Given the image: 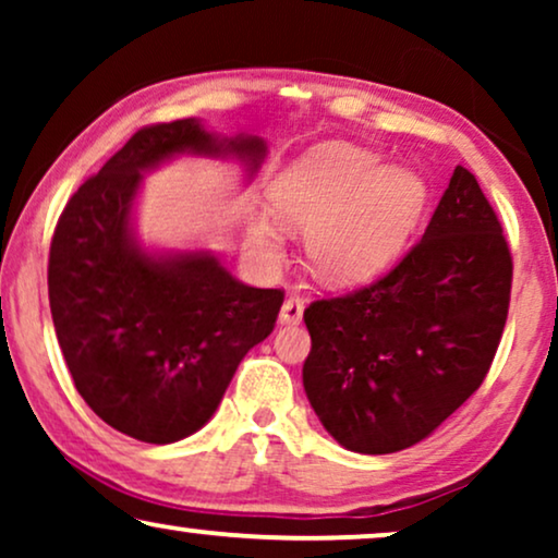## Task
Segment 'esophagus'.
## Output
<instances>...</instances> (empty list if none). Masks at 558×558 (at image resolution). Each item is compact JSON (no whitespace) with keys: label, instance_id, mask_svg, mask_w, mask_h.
<instances>
[{"label":"esophagus","instance_id":"esophagus-1","mask_svg":"<svg viewBox=\"0 0 558 558\" xmlns=\"http://www.w3.org/2000/svg\"><path fill=\"white\" fill-rule=\"evenodd\" d=\"M302 312H304V300H302V296H289V300L281 304L279 319L284 325H296V323H302Z\"/></svg>","mask_w":558,"mask_h":558}]
</instances>
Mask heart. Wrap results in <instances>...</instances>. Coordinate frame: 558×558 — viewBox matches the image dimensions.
I'll return each instance as SVG.
<instances>
[{
	"instance_id": "obj_1",
	"label": "heart",
	"mask_w": 558,
	"mask_h": 558,
	"mask_svg": "<svg viewBox=\"0 0 558 558\" xmlns=\"http://www.w3.org/2000/svg\"><path fill=\"white\" fill-rule=\"evenodd\" d=\"M271 203L287 226L307 231L317 277L353 284L403 246L424 213L426 187L416 174L388 170L376 151L330 142L310 149L274 182ZM251 239L277 254L281 231L274 220L256 218Z\"/></svg>"
}]
</instances>
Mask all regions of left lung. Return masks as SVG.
Wrapping results in <instances>:
<instances>
[{
  "label": "left lung",
  "instance_id": "8db88e82",
  "mask_svg": "<svg viewBox=\"0 0 558 558\" xmlns=\"http://www.w3.org/2000/svg\"><path fill=\"white\" fill-rule=\"evenodd\" d=\"M513 256L475 174L454 167L422 241L368 287L304 310L307 399L342 447L391 454L483 384L508 319Z\"/></svg>",
  "mask_w": 558,
  "mask_h": 558
}]
</instances>
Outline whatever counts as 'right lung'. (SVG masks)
I'll use <instances>...</instances> for the list:
<instances>
[{"mask_svg": "<svg viewBox=\"0 0 558 558\" xmlns=\"http://www.w3.org/2000/svg\"><path fill=\"white\" fill-rule=\"evenodd\" d=\"M246 157L258 136L218 142L195 119L132 134L60 213L48 258L58 345L83 401L147 445H170L216 414L235 368L269 338L284 292L241 284L210 254L155 258L129 235L142 170L167 157Z\"/></svg>", "mask_w": 558, "mask_h": 558, "instance_id": "obj_1", "label": "right lung"}]
</instances>
